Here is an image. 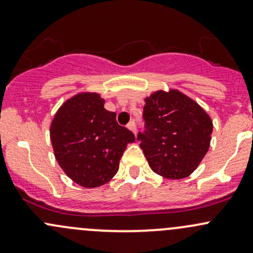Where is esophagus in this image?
I'll list each match as a JSON object with an SVG mask.
<instances>
[{"mask_svg":"<svg viewBox=\"0 0 253 253\" xmlns=\"http://www.w3.org/2000/svg\"><path fill=\"white\" fill-rule=\"evenodd\" d=\"M127 127H128V129H131L132 132H133L134 134H136V131H137V126H136V122L134 121H131L128 125H127Z\"/></svg>","mask_w":253,"mask_h":253,"instance_id":"34e87169","label":"esophagus"}]
</instances>
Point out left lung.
<instances>
[{
	"mask_svg": "<svg viewBox=\"0 0 253 253\" xmlns=\"http://www.w3.org/2000/svg\"><path fill=\"white\" fill-rule=\"evenodd\" d=\"M143 122L137 139L153 171L177 180L197 169L213 131L211 117L197 103L177 90L155 91L145 99Z\"/></svg>",
	"mask_w": 253,
	"mask_h": 253,
	"instance_id": "left-lung-1",
	"label": "left lung"
}]
</instances>
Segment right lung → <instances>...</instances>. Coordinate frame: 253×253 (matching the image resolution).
<instances>
[{"mask_svg":"<svg viewBox=\"0 0 253 253\" xmlns=\"http://www.w3.org/2000/svg\"><path fill=\"white\" fill-rule=\"evenodd\" d=\"M104 103L96 93L78 94L58 109L51 124L56 160L68 177L86 188L109 182L127 144L136 141Z\"/></svg>","mask_w":253,"mask_h":253,"instance_id":"add662e5","label":"right lung"}]
</instances>
